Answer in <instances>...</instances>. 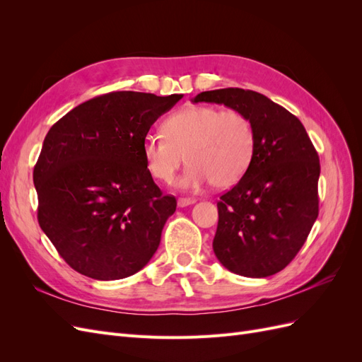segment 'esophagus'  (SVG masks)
<instances>
[{
    "instance_id": "obj_1",
    "label": "esophagus",
    "mask_w": 362,
    "mask_h": 362,
    "mask_svg": "<svg viewBox=\"0 0 362 362\" xmlns=\"http://www.w3.org/2000/svg\"><path fill=\"white\" fill-rule=\"evenodd\" d=\"M196 202V199H193V198H180L178 199V206H187V205H192V204H194Z\"/></svg>"
}]
</instances>
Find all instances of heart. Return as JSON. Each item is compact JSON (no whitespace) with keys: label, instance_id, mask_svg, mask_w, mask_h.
<instances>
[{"label":"heart","instance_id":"heart-1","mask_svg":"<svg viewBox=\"0 0 362 362\" xmlns=\"http://www.w3.org/2000/svg\"><path fill=\"white\" fill-rule=\"evenodd\" d=\"M141 151L148 170L158 181L170 182L187 160L181 187L198 189L211 182L214 189H228L249 168L255 131L242 112L192 105L164 119L163 134L148 133Z\"/></svg>","mask_w":362,"mask_h":362}]
</instances>
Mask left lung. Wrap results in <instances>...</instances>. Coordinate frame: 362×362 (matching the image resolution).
Returning a JSON list of instances; mask_svg holds the SVG:
<instances>
[{
	"mask_svg": "<svg viewBox=\"0 0 362 362\" xmlns=\"http://www.w3.org/2000/svg\"><path fill=\"white\" fill-rule=\"evenodd\" d=\"M193 103L242 112L255 131L246 173L217 202L214 254L237 275H275L298 255L319 216V154L300 120L258 92L228 87Z\"/></svg>",
	"mask_w": 362,
	"mask_h": 362,
	"instance_id": "8db88e82",
	"label": "left lung"
}]
</instances>
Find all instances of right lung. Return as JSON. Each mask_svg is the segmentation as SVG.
<instances>
[{"label":"right lung","instance_id":"add662e5","mask_svg":"<svg viewBox=\"0 0 362 362\" xmlns=\"http://www.w3.org/2000/svg\"><path fill=\"white\" fill-rule=\"evenodd\" d=\"M181 98L110 92L72 108L48 131L33 170L37 221L75 272L122 279L156 254L177 199L152 180L141 145Z\"/></svg>","mask_w":362,"mask_h":362}]
</instances>
